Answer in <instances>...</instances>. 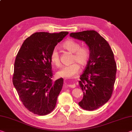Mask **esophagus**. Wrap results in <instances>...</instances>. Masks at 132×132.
Wrapping results in <instances>:
<instances>
[{"label":"esophagus","instance_id":"obj_1","mask_svg":"<svg viewBox=\"0 0 132 132\" xmlns=\"http://www.w3.org/2000/svg\"><path fill=\"white\" fill-rule=\"evenodd\" d=\"M68 87H71V88H75V87H76V85L75 84H72V85H68Z\"/></svg>","mask_w":132,"mask_h":132}]
</instances>
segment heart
Here are the masks:
<instances>
[{
    "label": "heart",
    "instance_id": "heart-1",
    "mask_svg": "<svg viewBox=\"0 0 132 132\" xmlns=\"http://www.w3.org/2000/svg\"><path fill=\"white\" fill-rule=\"evenodd\" d=\"M62 46L64 49L73 53L72 62L74 63L70 65L63 66L57 72V75L58 76L63 78H72L76 76L80 70V66L78 63L81 66H85L87 63L90 55V50L87 47H81L80 43L72 39L68 40L64 42ZM50 59L54 65L56 66H60V55L57 48H54L52 50ZM75 61L76 62H75Z\"/></svg>",
    "mask_w": 132,
    "mask_h": 132
}]
</instances>
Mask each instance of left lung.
<instances>
[{
    "instance_id": "obj_1",
    "label": "left lung",
    "mask_w": 132,
    "mask_h": 132,
    "mask_svg": "<svg viewBox=\"0 0 132 132\" xmlns=\"http://www.w3.org/2000/svg\"><path fill=\"white\" fill-rule=\"evenodd\" d=\"M70 36L86 43L90 58L79 86L83 92L79 105L83 109H97L111 97L116 80V63L109 44L95 30L71 33Z\"/></svg>"
}]
</instances>
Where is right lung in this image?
Listing matches in <instances>:
<instances>
[{
	"instance_id": "add662e5",
	"label": "right lung",
	"mask_w": 132,
	"mask_h": 132,
	"mask_svg": "<svg viewBox=\"0 0 132 132\" xmlns=\"http://www.w3.org/2000/svg\"><path fill=\"white\" fill-rule=\"evenodd\" d=\"M68 33H33L24 41L16 56L13 84L24 107L34 114L44 116L55 108L63 79L52 80L50 56Z\"/></svg>"
}]
</instances>
